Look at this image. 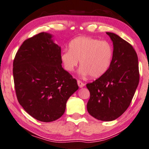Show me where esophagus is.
<instances>
[{
  "label": "esophagus",
  "mask_w": 149,
  "mask_h": 149,
  "mask_svg": "<svg viewBox=\"0 0 149 149\" xmlns=\"http://www.w3.org/2000/svg\"><path fill=\"white\" fill-rule=\"evenodd\" d=\"M77 85L79 87H83L85 86V84H84L83 82L80 81V80H77Z\"/></svg>",
  "instance_id": "34e87169"
}]
</instances>
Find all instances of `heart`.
<instances>
[{
  "label": "heart",
  "mask_w": 149,
  "mask_h": 149,
  "mask_svg": "<svg viewBox=\"0 0 149 149\" xmlns=\"http://www.w3.org/2000/svg\"><path fill=\"white\" fill-rule=\"evenodd\" d=\"M113 48L107 41L81 36L70 42L69 50L61 54V61L68 72H74L79 60V73L97 78L109 68L113 58Z\"/></svg>",
  "instance_id": "b5f03b06"
}]
</instances>
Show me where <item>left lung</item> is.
<instances>
[{
  "label": "left lung",
  "instance_id": "8db88e82",
  "mask_svg": "<svg viewBox=\"0 0 149 149\" xmlns=\"http://www.w3.org/2000/svg\"><path fill=\"white\" fill-rule=\"evenodd\" d=\"M113 44L112 62L108 70L86 86L90 93L87 104L92 117L111 121L129 107L139 82L138 57L133 47L118 35L106 32Z\"/></svg>",
  "mask_w": 149,
  "mask_h": 149
}]
</instances>
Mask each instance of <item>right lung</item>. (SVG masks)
<instances>
[{"mask_svg":"<svg viewBox=\"0 0 149 149\" xmlns=\"http://www.w3.org/2000/svg\"><path fill=\"white\" fill-rule=\"evenodd\" d=\"M52 37L41 32L26 40L13 62L18 102L28 114L42 122L62 117L68 100L79 88L76 79L62 68L61 48Z\"/></svg>","mask_w":149,"mask_h":149,"instance_id":"1","label":"right lung"}]
</instances>
